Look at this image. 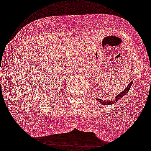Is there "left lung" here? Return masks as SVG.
<instances>
[{
	"mask_svg": "<svg viewBox=\"0 0 151 151\" xmlns=\"http://www.w3.org/2000/svg\"><path fill=\"white\" fill-rule=\"evenodd\" d=\"M133 81H131V82H130L129 84V85L126 86V89H124L123 91H121V93H119V94H118L116 96H115V98H114L113 99L103 100L102 99H96V100H97V101H99L100 102V103L102 104H104V105L114 104H115L117 101H119V100L121 98L124 97V96H125L126 93L129 92V91L130 90V89H131V86H132V84H133Z\"/></svg>",
	"mask_w": 151,
	"mask_h": 151,
	"instance_id": "8db88e82",
	"label": "left lung"
}]
</instances>
